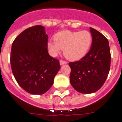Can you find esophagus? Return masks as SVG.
Here are the masks:
<instances>
[{"label": "esophagus", "mask_w": 122, "mask_h": 122, "mask_svg": "<svg viewBox=\"0 0 122 122\" xmlns=\"http://www.w3.org/2000/svg\"><path fill=\"white\" fill-rule=\"evenodd\" d=\"M67 62L65 61V60H60V65H64V64H67Z\"/></svg>", "instance_id": "esophagus-1"}]
</instances>
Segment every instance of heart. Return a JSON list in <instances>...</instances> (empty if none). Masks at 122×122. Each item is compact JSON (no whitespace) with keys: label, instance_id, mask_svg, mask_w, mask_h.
<instances>
[{"label":"heart","instance_id":"b5f03b06","mask_svg":"<svg viewBox=\"0 0 122 122\" xmlns=\"http://www.w3.org/2000/svg\"><path fill=\"white\" fill-rule=\"evenodd\" d=\"M54 41H49L47 47L53 56L63 49V54L70 60H78L83 58L89 51L93 42L91 32L88 30H63L55 34Z\"/></svg>","mask_w":122,"mask_h":122}]
</instances>
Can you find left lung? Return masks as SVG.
Returning <instances> with one entry per match:
<instances>
[{"instance_id": "8db88e82", "label": "left lung", "mask_w": 122, "mask_h": 122, "mask_svg": "<svg viewBox=\"0 0 122 122\" xmlns=\"http://www.w3.org/2000/svg\"><path fill=\"white\" fill-rule=\"evenodd\" d=\"M93 42L90 51L76 62L68 63L71 68L70 81L81 93H94L104 84L110 68L111 54L108 39L90 27Z\"/></svg>"}]
</instances>
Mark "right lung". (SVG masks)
<instances>
[{"label": "right lung", "instance_id": "1", "mask_svg": "<svg viewBox=\"0 0 122 122\" xmlns=\"http://www.w3.org/2000/svg\"><path fill=\"white\" fill-rule=\"evenodd\" d=\"M42 25L25 29L14 40L10 52L13 75L27 92L42 95L50 89L60 68L47 50L48 36Z\"/></svg>", "mask_w": 122, "mask_h": 122}]
</instances>
